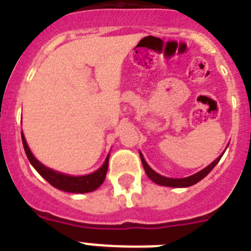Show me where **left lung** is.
I'll return each instance as SVG.
<instances>
[{"label":"left lung","instance_id":"obj_1","mask_svg":"<svg viewBox=\"0 0 251 251\" xmlns=\"http://www.w3.org/2000/svg\"><path fill=\"white\" fill-rule=\"evenodd\" d=\"M139 155H141V160H142V164H143V168H145L146 175L149 176L150 179H152L153 182L157 183V185H161V186H171V187H187V186H191V185H195V183L199 182L201 179L204 178V177H206V176L208 175L212 169H214L215 165L218 164L219 160H220L223 156V155H220V156L214 161V163H211L208 167H206L204 169L198 172V173H195V175L185 177V178H169V177H164V176L159 175V173H156L153 169H151V167L146 163L143 155H142V153H139Z\"/></svg>","mask_w":251,"mask_h":251}]
</instances>
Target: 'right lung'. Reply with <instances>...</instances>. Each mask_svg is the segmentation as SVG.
Here are the masks:
<instances>
[{"mask_svg": "<svg viewBox=\"0 0 251 251\" xmlns=\"http://www.w3.org/2000/svg\"><path fill=\"white\" fill-rule=\"evenodd\" d=\"M22 142H23V147H25V155L28 157L29 163L32 167L48 181L52 186H54L58 190L68 191V193H90V191L96 190L105 179L106 171H108V161H109V155L106 156L104 164L101 168H99L98 171L87 176H68L60 172L49 169L45 165H43L40 161L37 160L36 157L33 156L31 150H29L27 142H25L23 133H22Z\"/></svg>", "mask_w": 251, "mask_h": 251, "instance_id": "right-lung-1", "label": "right lung"}]
</instances>
